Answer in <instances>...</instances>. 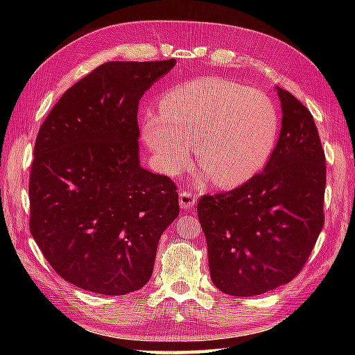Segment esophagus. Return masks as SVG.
Masks as SVG:
<instances>
[{"label": "esophagus", "mask_w": 355, "mask_h": 355, "mask_svg": "<svg viewBox=\"0 0 355 355\" xmlns=\"http://www.w3.org/2000/svg\"><path fill=\"white\" fill-rule=\"evenodd\" d=\"M195 202H197V195L189 191L180 192V206H182V209H192Z\"/></svg>", "instance_id": "esophagus-1"}]
</instances>
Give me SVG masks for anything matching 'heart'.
<instances>
[{"label":"heart","instance_id":"obj_1","mask_svg":"<svg viewBox=\"0 0 355 355\" xmlns=\"http://www.w3.org/2000/svg\"><path fill=\"white\" fill-rule=\"evenodd\" d=\"M158 110L143 117V137L164 173L175 175L191 160L216 186L250 180L271 154L277 116L259 89L221 78H201L164 92Z\"/></svg>","mask_w":355,"mask_h":355}]
</instances>
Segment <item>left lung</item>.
<instances>
[{"instance_id":"1","label":"left lung","mask_w":355,"mask_h":355,"mask_svg":"<svg viewBox=\"0 0 355 355\" xmlns=\"http://www.w3.org/2000/svg\"><path fill=\"white\" fill-rule=\"evenodd\" d=\"M276 89L282 128L266 168L197 206L210 277L230 296H258L293 281L323 227L327 164L318 128L305 105Z\"/></svg>"}]
</instances>
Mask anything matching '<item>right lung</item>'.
<instances>
[{"instance_id":"obj_1","label":"right lung","mask_w":355,"mask_h":355,"mask_svg":"<svg viewBox=\"0 0 355 355\" xmlns=\"http://www.w3.org/2000/svg\"><path fill=\"white\" fill-rule=\"evenodd\" d=\"M175 59L102 64L62 94L37 132L30 232L44 258L82 290L122 296L146 285L177 186L139 160V102Z\"/></svg>"}]
</instances>
